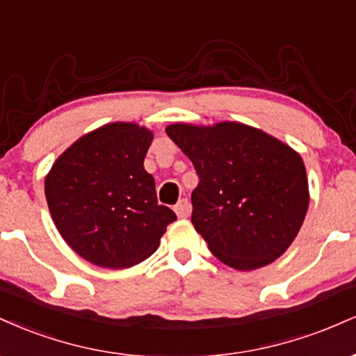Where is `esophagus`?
Wrapping results in <instances>:
<instances>
[{
	"label": "esophagus",
	"mask_w": 356,
	"mask_h": 356,
	"mask_svg": "<svg viewBox=\"0 0 356 356\" xmlns=\"http://www.w3.org/2000/svg\"><path fill=\"white\" fill-rule=\"evenodd\" d=\"M191 209H192L191 202L187 201V199H181V201L175 204V207H174L175 214H177L181 219L189 218V216H191Z\"/></svg>",
	"instance_id": "esophagus-1"
}]
</instances>
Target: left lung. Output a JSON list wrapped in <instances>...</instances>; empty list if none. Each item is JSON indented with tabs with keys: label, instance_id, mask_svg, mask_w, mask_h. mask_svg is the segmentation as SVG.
<instances>
[{
	"label": "left lung",
	"instance_id": "1",
	"mask_svg": "<svg viewBox=\"0 0 356 356\" xmlns=\"http://www.w3.org/2000/svg\"><path fill=\"white\" fill-rule=\"evenodd\" d=\"M165 132L199 175L191 220L220 263L252 271L291 246L309 204L295 149L241 122H179Z\"/></svg>",
	"mask_w": 356,
	"mask_h": 356
}]
</instances>
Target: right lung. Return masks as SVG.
<instances>
[{
	"mask_svg": "<svg viewBox=\"0 0 356 356\" xmlns=\"http://www.w3.org/2000/svg\"><path fill=\"white\" fill-rule=\"evenodd\" d=\"M152 130L105 124L81 136L53 162L44 195L56 229L76 254L100 268L136 266L157 251L177 219L159 206L144 169Z\"/></svg>",
	"mask_w": 356,
	"mask_h": 356,
	"instance_id": "obj_1",
	"label": "right lung"
}]
</instances>
